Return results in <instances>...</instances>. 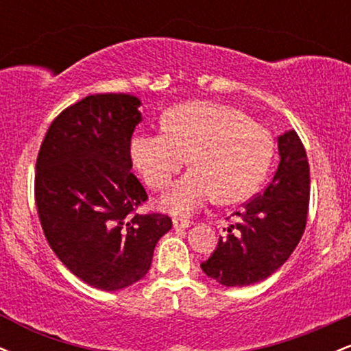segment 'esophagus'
Returning a JSON list of instances; mask_svg holds the SVG:
<instances>
[{
	"mask_svg": "<svg viewBox=\"0 0 351 351\" xmlns=\"http://www.w3.org/2000/svg\"><path fill=\"white\" fill-rule=\"evenodd\" d=\"M173 226H175V229H188L191 226V221L183 219V217H175L173 219Z\"/></svg>",
	"mask_w": 351,
	"mask_h": 351,
	"instance_id": "esophagus-1",
	"label": "esophagus"
}]
</instances>
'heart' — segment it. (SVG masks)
Wrapping results in <instances>:
<instances>
[{"label":"heart","instance_id":"b5f03b06","mask_svg":"<svg viewBox=\"0 0 351 351\" xmlns=\"http://www.w3.org/2000/svg\"><path fill=\"white\" fill-rule=\"evenodd\" d=\"M163 131L136 134L130 140V160L148 188L163 191L189 156L193 170L162 199V206L175 215H191L215 195L223 203L249 198L272 158L269 132L224 104L171 107L163 117Z\"/></svg>","mask_w":351,"mask_h":351}]
</instances>
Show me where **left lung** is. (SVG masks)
Masks as SVG:
<instances>
[{"instance_id": "left-lung-1", "label": "left lung", "mask_w": 351, "mask_h": 351, "mask_svg": "<svg viewBox=\"0 0 351 351\" xmlns=\"http://www.w3.org/2000/svg\"><path fill=\"white\" fill-rule=\"evenodd\" d=\"M279 165L271 183L241 211L232 213L228 234L201 269L226 287H244L267 279L299 244L310 198L307 153L295 130L277 138ZM229 219V217H228Z\"/></svg>"}]
</instances>
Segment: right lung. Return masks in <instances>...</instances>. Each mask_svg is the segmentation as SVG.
I'll use <instances>...</instances> for the list:
<instances>
[{
	"mask_svg": "<svg viewBox=\"0 0 351 351\" xmlns=\"http://www.w3.org/2000/svg\"><path fill=\"white\" fill-rule=\"evenodd\" d=\"M140 104L130 94L87 95L52 120L36 160L44 236L60 263L100 291L142 279L156 243L171 229L167 215L136 213L148 199L130 171Z\"/></svg>",
	"mask_w": 351,
	"mask_h": 351,
	"instance_id": "1",
	"label": "right lung"
}]
</instances>
